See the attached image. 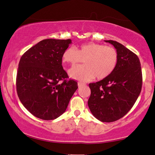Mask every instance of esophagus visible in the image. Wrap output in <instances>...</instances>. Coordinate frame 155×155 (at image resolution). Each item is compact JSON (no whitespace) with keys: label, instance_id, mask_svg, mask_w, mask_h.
<instances>
[{"label":"esophagus","instance_id":"esophagus-1","mask_svg":"<svg viewBox=\"0 0 155 155\" xmlns=\"http://www.w3.org/2000/svg\"><path fill=\"white\" fill-rule=\"evenodd\" d=\"M85 85V84H84V83H82V82H78V87H82V86H84Z\"/></svg>","mask_w":155,"mask_h":155}]
</instances>
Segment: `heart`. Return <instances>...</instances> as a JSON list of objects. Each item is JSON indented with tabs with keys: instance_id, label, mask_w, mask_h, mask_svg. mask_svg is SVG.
<instances>
[{
	"instance_id": "obj_1",
	"label": "heart",
	"mask_w": 155,
	"mask_h": 155,
	"mask_svg": "<svg viewBox=\"0 0 155 155\" xmlns=\"http://www.w3.org/2000/svg\"><path fill=\"white\" fill-rule=\"evenodd\" d=\"M62 61L72 65L84 62L83 66H76L69 71L73 79L88 82L102 80L112 74L118 64V56L114 48L95 43L68 48L62 54Z\"/></svg>"
}]
</instances>
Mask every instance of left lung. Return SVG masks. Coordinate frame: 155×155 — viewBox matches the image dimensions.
<instances>
[{"instance_id": "8db88e82", "label": "left lung", "mask_w": 155, "mask_h": 155, "mask_svg": "<svg viewBox=\"0 0 155 155\" xmlns=\"http://www.w3.org/2000/svg\"><path fill=\"white\" fill-rule=\"evenodd\" d=\"M104 41L115 48L118 64L108 77L89 84L91 94L88 105L97 119L111 123L123 117L134 106L142 90V74L136 54L115 41Z\"/></svg>"}]
</instances>
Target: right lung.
Masks as SVG:
<instances>
[{
    "label": "right lung",
    "mask_w": 155,
    "mask_h": 155,
    "mask_svg": "<svg viewBox=\"0 0 155 155\" xmlns=\"http://www.w3.org/2000/svg\"><path fill=\"white\" fill-rule=\"evenodd\" d=\"M71 39H48L27 50L18 64L16 88L21 104L42 120L56 119L63 114L78 89L62 66V54Z\"/></svg>",
    "instance_id": "add662e5"
}]
</instances>
